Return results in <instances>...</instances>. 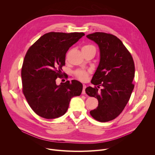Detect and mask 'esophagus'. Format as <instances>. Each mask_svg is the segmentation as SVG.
<instances>
[{
	"instance_id": "1",
	"label": "esophagus",
	"mask_w": 155,
	"mask_h": 155,
	"mask_svg": "<svg viewBox=\"0 0 155 155\" xmlns=\"http://www.w3.org/2000/svg\"><path fill=\"white\" fill-rule=\"evenodd\" d=\"M85 88H86V85L85 84H83V90H82L83 94H85Z\"/></svg>"
}]
</instances>
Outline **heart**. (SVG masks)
Instances as JSON below:
<instances>
[{
  "label": "heart",
  "instance_id": "b5f03b06",
  "mask_svg": "<svg viewBox=\"0 0 155 155\" xmlns=\"http://www.w3.org/2000/svg\"><path fill=\"white\" fill-rule=\"evenodd\" d=\"M91 48H94L93 46L90 45H86L82 47V50H86ZM88 72L84 70H77L75 71V77L81 81H85L88 77Z\"/></svg>",
  "mask_w": 155,
  "mask_h": 155
}]
</instances>
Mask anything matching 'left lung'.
<instances>
[{"instance_id":"obj_1","label":"left lung","mask_w":155,"mask_h":155,"mask_svg":"<svg viewBox=\"0 0 155 155\" xmlns=\"http://www.w3.org/2000/svg\"><path fill=\"white\" fill-rule=\"evenodd\" d=\"M87 37L99 45L101 60L91 80L95 86L86 88L85 92L99 102L98 107L90 112L91 116L104 123L116 118L129 101L134 87V63L131 54L116 36L96 32Z\"/></svg>"}]
</instances>
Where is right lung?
Masks as SVG:
<instances>
[{"label": "right lung", "mask_w": 155, "mask_h": 155, "mask_svg": "<svg viewBox=\"0 0 155 155\" xmlns=\"http://www.w3.org/2000/svg\"><path fill=\"white\" fill-rule=\"evenodd\" d=\"M84 35V32H50L28 49L21 69L22 92L39 116L51 119L63 116L72 97L82 93L83 85L78 81L68 80L57 85L56 79L64 75L62 67L70 47Z\"/></svg>", "instance_id": "1"}]
</instances>
